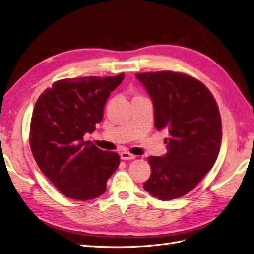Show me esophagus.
I'll use <instances>...</instances> for the list:
<instances>
[{
	"label": "esophagus",
	"instance_id": "34e87169",
	"mask_svg": "<svg viewBox=\"0 0 254 254\" xmlns=\"http://www.w3.org/2000/svg\"><path fill=\"white\" fill-rule=\"evenodd\" d=\"M134 157H136V155L129 153V152H127V151H124L121 153V159L122 160H125V161L126 160H133Z\"/></svg>",
	"mask_w": 254,
	"mask_h": 254
}]
</instances>
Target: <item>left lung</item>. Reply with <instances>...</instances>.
Returning <instances> with one entry per match:
<instances>
[{
  "mask_svg": "<svg viewBox=\"0 0 254 254\" xmlns=\"http://www.w3.org/2000/svg\"><path fill=\"white\" fill-rule=\"evenodd\" d=\"M154 106V126L168 132L164 156H150L151 176L143 188L163 201L187 194L215 163L222 143V120L203 83L170 70L138 72Z\"/></svg>",
  "mask_w": 254,
  "mask_h": 254,
  "instance_id": "obj_1",
  "label": "left lung"
}]
</instances>
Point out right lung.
<instances>
[{"instance_id": "right-lung-1", "label": "right lung", "mask_w": 254, "mask_h": 254, "mask_svg": "<svg viewBox=\"0 0 254 254\" xmlns=\"http://www.w3.org/2000/svg\"><path fill=\"white\" fill-rule=\"evenodd\" d=\"M124 77L62 79L37 100L29 134L32 155L50 182L70 199L102 195L120 165L116 152L101 150L83 136L102 121L106 100Z\"/></svg>"}]
</instances>
